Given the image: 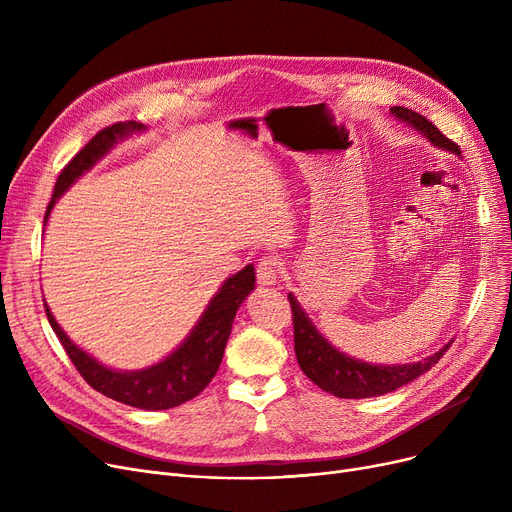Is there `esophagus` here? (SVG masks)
I'll return each instance as SVG.
<instances>
[{"mask_svg": "<svg viewBox=\"0 0 512 512\" xmlns=\"http://www.w3.org/2000/svg\"><path fill=\"white\" fill-rule=\"evenodd\" d=\"M280 278V261L276 257H263L257 263V282L261 286H274Z\"/></svg>", "mask_w": 512, "mask_h": 512, "instance_id": "obj_1", "label": "esophagus"}]
</instances>
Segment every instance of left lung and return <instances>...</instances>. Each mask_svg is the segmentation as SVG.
Here are the masks:
<instances>
[{
    "label": "left lung",
    "instance_id": "8db88e82",
    "mask_svg": "<svg viewBox=\"0 0 512 512\" xmlns=\"http://www.w3.org/2000/svg\"><path fill=\"white\" fill-rule=\"evenodd\" d=\"M390 112L398 120L407 122L415 130H419L423 137L427 141H432L436 147L461 155L459 145L452 143L448 137H444V134L425 116L400 105L390 107ZM288 301L292 309L294 353H297V361L303 373L321 390H326L338 398H371V396H382V394L394 392L396 388L413 382L415 378H419V375L432 369L452 344V342L446 344L432 357L417 363H409V365L363 363L336 351V348L315 330L307 313L301 309V305L292 297V294H288Z\"/></svg>",
    "mask_w": 512,
    "mask_h": 512
}]
</instances>
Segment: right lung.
Wrapping results in <instances>:
<instances>
[{"mask_svg":"<svg viewBox=\"0 0 512 512\" xmlns=\"http://www.w3.org/2000/svg\"><path fill=\"white\" fill-rule=\"evenodd\" d=\"M137 130H143V126L137 122H118L99 130L60 172L56 188H53V197L47 205L45 222L53 205H56L58 197L66 188L78 176H83V172L93 168L95 161L110 151L114 143H118V139H124L126 134ZM253 288L255 270L253 265H247L245 270H240L224 282L220 292L215 294L205 313L201 315L199 324L170 357L139 371H116L97 363L64 334L58 321L53 319L47 303L45 313L53 332L60 338L66 355L93 390L112 400L124 402L128 407L164 411L195 398L213 380V375L220 369L224 357L234 315Z\"/></svg>","mask_w":512,"mask_h":512,"instance_id":"1","label":"right lung"}]
</instances>
